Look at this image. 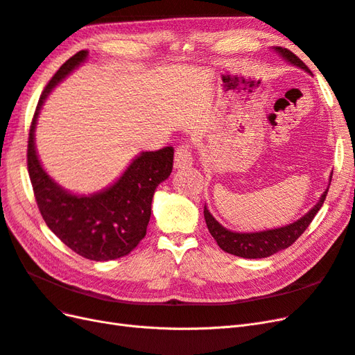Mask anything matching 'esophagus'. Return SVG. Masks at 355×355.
<instances>
[{"label": "esophagus", "mask_w": 355, "mask_h": 355, "mask_svg": "<svg viewBox=\"0 0 355 355\" xmlns=\"http://www.w3.org/2000/svg\"><path fill=\"white\" fill-rule=\"evenodd\" d=\"M192 163H194V158H192L189 146L187 144L180 145L176 149V154H175V167L176 168H187V167H191Z\"/></svg>", "instance_id": "34e87169"}]
</instances>
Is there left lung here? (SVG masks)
I'll list each match as a JSON object with an SVG mask.
<instances>
[{
    "mask_svg": "<svg viewBox=\"0 0 355 355\" xmlns=\"http://www.w3.org/2000/svg\"><path fill=\"white\" fill-rule=\"evenodd\" d=\"M272 50L277 51L278 55H280V58L288 62L290 65L311 73V71L308 69L305 63L296 55H293L290 50L283 47H272ZM331 175L329 179V187H330ZM329 187L326 188L323 194H321L315 206L308 213H305L302 218L288 225H284V227H280V228L256 231V232H235L222 227V225L213 218V214L209 211L207 206H204V219H206L207 228L211 234V237L216 240L218 245L223 252L231 253L234 256L245 257V259H261V257H268L277 252L287 249L288 245H292L300 235L304 234V231L309 227V223L313 222L314 216L318 213L321 206H323Z\"/></svg>",
    "mask_w": 355,
    "mask_h": 355,
    "instance_id": "8db88e82",
    "label": "left lung"
}]
</instances>
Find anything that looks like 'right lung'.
<instances>
[{
    "label": "right lung",
    "instance_id": "add662e5",
    "mask_svg": "<svg viewBox=\"0 0 355 355\" xmlns=\"http://www.w3.org/2000/svg\"><path fill=\"white\" fill-rule=\"evenodd\" d=\"M81 50L68 59L42 92L28 141V171L42 219L56 237L85 259L105 262L130 253L145 234L157 187L173 168V146L136 155L114 184L94 194H75L60 187L42 167L35 128L49 94L87 60Z\"/></svg>",
    "mask_w": 355,
    "mask_h": 355
}]
</instances>
